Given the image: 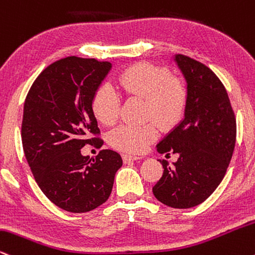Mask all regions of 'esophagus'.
Returning <instances> with one entry per match:
<instances>
[{"instance_id":"1","label":"esophagus","mask_w":255,"mask_h":255,"mask_svg":"<svg viewBox=\"0 0 255 255\" xmlns=\"http://www.w3.org/2000/svg\"><path fill=\"white\" fill-rule=\"evenodd\" d=\"M140 158H142V157H139V156H132V155H128V154L123 155V161H124L125 163H127V162H131V161L140 160Z\"/></svg>"}]
</instances>
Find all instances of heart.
<instances>
[{
	"label": "heart",
	"instance_id": "1",
	"mask_svg": "<svg viewBox=\"0 0 255 255\" xmlns=\"http://www.w3.org/2000/svg\"><path fill=\"white\" fill-rule=\"evenodd\" d=\"M119 88L128 97L145 100V118H154L163 128H169L181 119L187 101L186 87L170 76L167 69L138 63L123 71L117 79ZM94 116L105 125L115 124L121 111V97L113 87L101 85L92 99ZM157 138L154 123L143 125L122 124L111 131L109 142L116 149L139 154Z\"/></svg>",
	"mask_w": 255,
	"mask_h": 255
}]
</instances>
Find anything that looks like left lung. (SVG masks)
I'll list each match as a JSON object with an SVG mask.
<instances>
[{
    "instance_id": "1",
    "label": "left lung",
    "mask_w": 255,
    "mask_h": 255,
    "mask_svg": "<svg viewBox=\"0 0 255 255\" xmlns=\"http://www.w3.org/2000/svg\"><path fill=\"white\" fill-rule=\"evenodd\" d=\"M173 61L186 81L184 118L156 145L158 154H178V161L163 166L152 187L155 198L174 209L199 205L226 175L236 140V121L228 93L204 64L175 55Z\"/></svg>"
}]
</instances>
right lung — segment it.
Returning <instances> with one entry per match:
<instances>
[{"label":"right lung","mask_w":255,"mask_h":255,"mask_svg":"<svg viewBox=\"0 0 255 255\" xmlns=\"http://www.w3.org/2000/svg\"><path fill=\"white\" fill-rule=\"evenodd\" d=\"M112 64L70 56L49 65L35 79L23 105L21 138L38 186L53 204L81 214L109 199L123 160L101 150L83 156L86 144L103 145L92 99Z\"/></svg>","instance_id":"add662e5"}]
</instances>
